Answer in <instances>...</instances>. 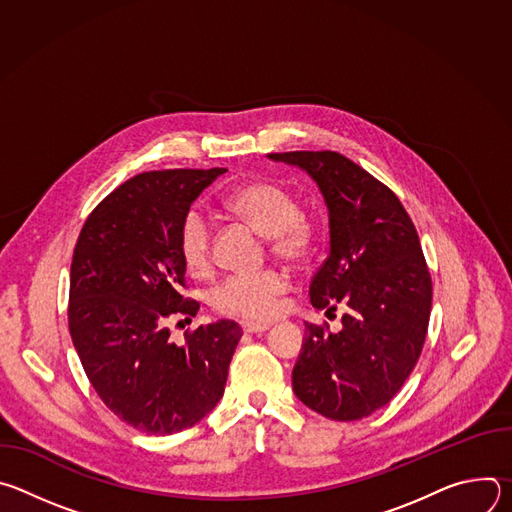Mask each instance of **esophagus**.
Here are the masks:
<instances>
[{
  "label": "esophagus",
  "mask_w": 512,
  "mask_h": 512,
  "mask_svg": "<svg viewBox=\"0 0 512 512\" xmlns=\"http://www.w3.org/2000/svg\"><path fill=\"white\" fill-rule=\"evenodd\" d=\"M241 328L243 332H249V334H263L271 328V324H261V322H241Z\"/></svg>",
  "instance_id": "obj_1"
}]
</instances>
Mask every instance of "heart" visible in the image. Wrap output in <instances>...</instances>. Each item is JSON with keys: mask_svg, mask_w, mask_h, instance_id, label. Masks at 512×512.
<instances>
[{"mask_svg": "<svg viewBox=\"0 0 512 512\" xmlns=\"http://www.w3.org/2000/svg\"><path fill=\"white\" fill-rule=\"evenodd\" d=\"M225 208L253 225L267 237L275 257L287 263H306L318 247V225L314 218L300 212L296 196L285 186L269 180H251L233 188ZM212 225L200 208H190L178 229V253L190 273H204L210 267ZM289 287L283 271H243L229 275L216 285L210 302L216 312L243 318L269 320L277 312L279 298Z\"/></svg>", "mask_w": 512, "mask_h": 512, "instance_id": "obj_1", "label": "heart"}]
</instances>
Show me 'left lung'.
Returning a JSON list of instances; mask_svg holds the SVG:
<instances>
[{
    "mask_svg": "<svg viewBox=\"0 0 512 512\" xmlns=\"http://www.w3.org/2000/svg\"><path fill=\"white\" fill-rule=\"evenodd\" d=\"M269 160L298 166L328 206L330 253L310 283L326 314L346 310L342 330L306 324L291 373L296 397L334 421L385 407L421 354L431 277L417 231L393 190L336 152H285Z\"/></svg>",
    "mask_w": 512,
    "mask_h": 512,
    "instance_id": "8db88e82",
    "label": "left lung"
}]
</instances>
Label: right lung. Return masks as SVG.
<instances>
[{
    "label": "right lung",
    "instance_id": "1",
    "mask_svg": "<svg viewBox=\"0 0 512 512\" xmlns=\"http://www.w3.org/2000/svg\"><path fill=\"white\" fill-rule=\"evenodd\" d=\"M225 168L143 172L89 214L70 265L68 328L101 401L127 425L170 435L221 401L243 330L218 320L170 340L194 318L178 253L182 216Z\"/></svg>",
    "mask_w": 512,
    "mask_h": 512
}]
</instances>
